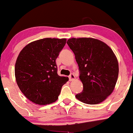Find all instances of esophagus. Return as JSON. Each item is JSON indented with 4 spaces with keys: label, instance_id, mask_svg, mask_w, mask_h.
Segmentation results:
<instances>
[{
    "label": "esophagus",
    "instance_id": "1",
    "mask_svg": "<svg viewBox=\"0 0 133 133\" xmlns=\"http://www.w3.org/2000/svg\"><path fill=\"white\" fill-rule=\"evenodd\" d=\"M69 80L71 81H74V79H76V77L74 74H70V76H69Z\"/></svg>",
    "mask_w": 133,
    "mask_h": 133
}]
</instances>
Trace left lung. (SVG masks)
Masks as SVG:
<instances>
[{
	"label": "left lung",
	"instance_id": "8db88e82",
	"mask_svg": "<svg viewBox=\"0 0 133 133\" xmlns=\"http://www.w3.org/2000/svg\"><path fill=\"white\" fill-rule=\"evenodd\" d=\"M67 44L75 55L83 84V91L76 97L88 104L104 101L112 92L118 77V62L112 50L90 37L71 38Z\"/></svg>",
	"mask_w": 133,
	"mask_h": 133
}]
</instances>
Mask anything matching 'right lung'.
Returning a JSON list of instances; mask_svg holds the SVG:
<instances>
[{"label":"right lung","instance_id":"right-lung-1","mask_svg":"<svg viewBox=\"0 0 133 133\" xmlns=\"http://www.w3.org/2000/svg\"><path fill=\"white\" fill-rule=\"evenodd\" d=\"M66 39L45 38L34 41L20 52L15 65V76L20 90L28 99L39 105L57 100L67 77L57 74L56 60Z\"/></svg>","mask_w":133,"mask_h":133}]
</instances>
